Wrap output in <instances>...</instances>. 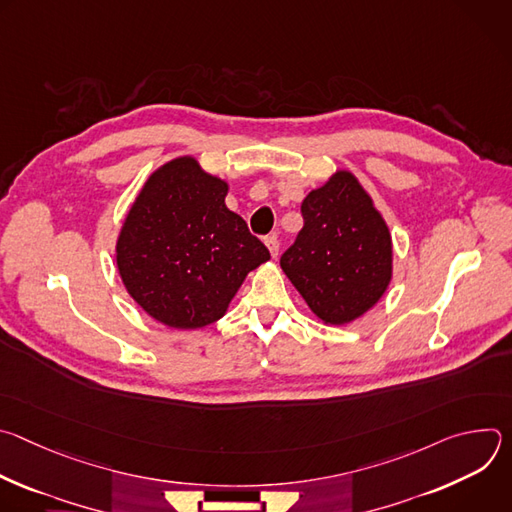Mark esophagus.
<instances>
[{"mask_svg": "<svg viewBox=\"0 0 512 512\" xmlns=\"http://www.w3.org/2000/svg\"><path fill=\"white\" fill-rule=\"evenodd\" d=\"M265 245H267L271 257H277V253H279V239H277V235L265 237Z\"/></svg>", "mask_w": 512, "mask_h": 512, "instance_id": "esophagus-1", "label": "esophagus"}]
</instances>
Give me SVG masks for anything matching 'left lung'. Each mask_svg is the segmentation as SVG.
<instances>
[{
    "label": "left lung",
    "mask_w": 512,
    "mask_h": 512,
    "mask_svg": "<svg viewBox=\"0 0 512 512\" xmlns=\"http://www.w3.org/2000/svg\"><path fill=\"white\" fill-rule=\"evenodd\" d=\"M302 216L304 229L281 255V269L324 324H348L369 312L389 287V227L346 170L304 198Z\"/></svg>",
    "instance_id": "obj_1"
}]
</instances>
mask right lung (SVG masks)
<instances>
[{"mask_svg":"<svg viewBox=\"0 0 512 512\" xmlns=\"http://www.w3.org/2000/svg\"><path fill=\"white\" fill-rule=\"evenodd\" d=\"M229 184L176 158L143 184L121 227L115 259L129 296L154 320L194 330L223 318L267 247L229 210Z\"/></svg>","mask_w":512,"mask_h":512,"instance_id":"1","label":"right lung"}]
</instances>
